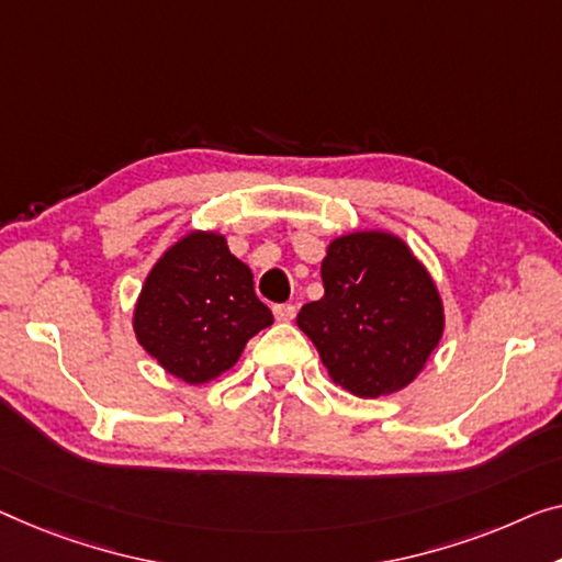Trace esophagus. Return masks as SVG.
Returning a JSON list of instances; mask_svg holds the SVG:
<instances>
[{
  "instance_id": "obj_1",
  "label": "esophagus",
  "mask_w": 562,
  "mask_h": 562,
  "mask_svg": "<svg viewBox=\"0 0 562 562\" xmlns=\"http://www.w3.org/2000/svg\"><path fill=\"white\" fill-rule=\"evenodd\" d=\"M295 315H297L295 305H274V317H278L280 323H290V321H295Z\"/></svg>"
}]
</instances>
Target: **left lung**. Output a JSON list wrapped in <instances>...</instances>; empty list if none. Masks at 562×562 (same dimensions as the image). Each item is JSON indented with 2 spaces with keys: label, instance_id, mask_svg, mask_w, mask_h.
<instances>
[{
  "label": "left lung",
  "instance_id": "obj_1",
  "mask_svg": "<svg viewBox=\"0 0 562 562\" xmlns=\"http://www.w3.org/2000/svg\"><path fill=\"white\" fill-rule=\"evenodd\" d=\"M325 295L303 305L297 328L333 383L358 398L404 391L443 335L441 292L414 249L386 229H358L325 249Z\"/></svg>",
  "mask_w": 562,
  "mask_h": 562
}]
</instances>
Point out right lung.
Masks as SVG:
<instances>
[{
	"label": "right lung",
	"instance_id": "right-lung-1",
	"mask_svg": "<svg viewBox=\"0 0 562 562\" xmlns=\"http://www.w3.org/2000/svg\"><path fill=\"white\" fill-rule=\"evenodd\" d=\"M272 321L252 270L214 229L181 234L148 270L133 307L138 346L189 386L237 366L247 340Z\"/></svg>",
	"mask_w": 562,
	"mask_h": 562
}]
</instances>
